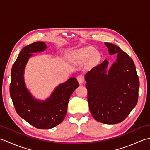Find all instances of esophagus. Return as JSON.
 <instances>
[{
	"mask_svg": "<svg viewBox=\"0 0 150 150\" xmlns=\"http://www.w3.org/2000/svg\"><path fill=\"white\" fill-rule=\"evenodd\" d=\"M77 79V81L79 82V83L80 84H82L84 82V77L82 75H79Z\"/></svg>",
	"mask_w": 150,
	"mask_h": 150,
	"instance_id": "obj_1",
	"label": "esophagus"
}]
</instances>
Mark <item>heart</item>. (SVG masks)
I'll return each mask as SVG.
<instances>
[{"mask_svg": "<svg viewBox=\"0 0 150 150\" xmlns=\"http://www.w3.org/2000/svg\"><path fill=\"white\" fill-rule=\"evenodd\" d=\"M95 53V50L91 47H88L87 48L82 50L77 53V56L81 59L90 58Z\"/></svg>", "mask_w": 150, "mask_h": 150, "instance_id": "1", "label": "heart"}]
</instances>
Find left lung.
Segmentation results:
<instances>
[{"label":"left lung","instance_id":"obj_1","mask_svg":"<svg viewBox=\"0 0 150 150\" xmlns=\"http://www.w3.org/2000/svg\"><path fill=\"white\" fill-rule=\"evenodd\" d=\"M116 62L108 69V61L91 69L85 75L88 101L94 119L104 124L122 122L138 101L139 79L133 60L113 44L105 42Z\"/></svg>","mask_w":150,"mask_h":150}]
</instances>
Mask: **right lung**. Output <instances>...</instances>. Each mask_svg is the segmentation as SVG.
I'll return each instance as SVG.
<instances>
[{
  "label": "right lung",
  "instance_id": "add662e5",
  "mask_svg": "<svg viewBox=\"0 0 150 150\" xmlns=\"http://www.w3.org/2000/svg\"><path fill=\"white\" fill-rule=\"evenodd\" d=\"M44 42H36L25 46L13 65L9 86L10 96L18 115L31 125L39 129H50L61 123L67 112L73 92L79 86L75 77L59 84L46 100H39L30 93L24 82L25 67L33 53L46 49Z\"/></svg>",
  "mask_w": 150,
  "mask_h": 150
}]
</instances>
